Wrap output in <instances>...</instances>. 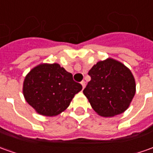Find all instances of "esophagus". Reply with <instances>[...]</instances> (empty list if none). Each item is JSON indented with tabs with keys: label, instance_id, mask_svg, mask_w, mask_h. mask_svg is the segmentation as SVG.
<instances>
[{
	"label": "esophagus",
	"instance_id": "1",
	"mask_svg": "<svg viewBox=\"0 0 153 153\" xmlns=\"http://www.w3.org/2000/svg\"><path fill=\"white\" fill-rule=\"evenodd\" d=\"M81 85H82V86H83V89H84V88H85V80H83V81H82V82H81Z\"/></svg>",
	"mask_w": 153,
	"mask_h": 153
}]
</instances>
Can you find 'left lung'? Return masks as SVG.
<instances>
[{
	"label": "left lung",
	"instance_id": "obj_1",
	"mask_svg": "<svg viewBox=\"0 0 153 153\" xmlns=\"http://www.w3.org/2000/svg\"><path fill=\"white\" fill-rule=\"evenodd\" d=\"M91 78L83 93L94 111L101 116L124 112L136 93V83L130 69L112 59L98 62L89 71Z\"/></svg>",
	"mask_w": 153,
	"mask_h": 153
}]
</instances>
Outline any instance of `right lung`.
Returning <instances> with one entry per match:
<instances>
[{
  "instance_id": "add662e5",
  "label": "right lung",
  "mask_w": 153,
  "mask_h": 153,
  "mask_svg": "<svg viewBox=\"0 0 153 153\" xmlns=\"http://www.w3.org/2000/svg\"><path fill=\"white\" fill-rule=\"evenodd\" d=\"M82 85L74 80L71 73L58 63L40 64L25 78L23 94L36 111L47 116H57L68 108Z\"/></svg>"
}]
</instances>
